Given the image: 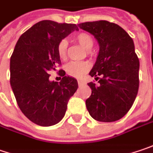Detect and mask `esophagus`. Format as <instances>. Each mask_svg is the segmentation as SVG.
Returning a JSON list of instances; mask_svg holds the SVG:
<instances>
[{"label":"esophagus","mask_w":153,"mask_h":153,"mask_svg":"<svg viewBox=\"0 0 153 153\" xmlns=\"http://www.w3.org/2000/svg\"><path fill=\"white\" fill-rule=\"evenodd\" d=\"M77 82H78V84H79V85H82V84L84 83V82H83L82 80H78L77 81Z\"/></svg>","instance_id":"obj_1"}]
</instances>
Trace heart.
<instances>
[{
  "mask_svg": "<svg viewBox=\"0 0 153 153\" xmlns=\"http://www.w3.org/2000/svg\"><path fill=\"white\" fill-rule=\"evenodd\" d=\"M74 39L81 45L83 48L88 50L89 53L90 49L93 47L94 39L91 35L87 33H79L74 36ZM67 49H68V41L66 39H62L57 45V54L61 60H65L67 57ZM90 69V65L88 62H70L65 66L66 73L72 76L79 78L82 76L85 73Z\"/></svg>",
  "mask_w": 153,
  "mask_h": 153,
  "instance_id": "obj_1",
  "label": "heart"
}]
</instances>
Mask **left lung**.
<instances>
[{"label":"left lung","instance_id":"obj_1","mask_svg":"<svg viewBox=\"0 0 153 153\" xmlns=\"http://www.w3.org/2000/svg\"><path fill=\"white\" fill-rule=\"evenodd\" d=\"M93 35L100 50L89 75L98 80L96 86L88 82L91 96L86 107L98 121L112 122L121 119L131 108L139 90L140 61L133 39L117 24L107 20L77 25Z\"/></svg>","mask_w":153,"mask_h":153}]
</instances>
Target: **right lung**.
Wrapping results in <instances>:
<instances>
[{
  "label": "right lung",
  "mask_w": 153,
  "mask_h": 153,
  "mask_svg": "<svg viewBox=\"0 0 153 153\" xmlns=\"http://www.w3.org/2000/svg\"><path fill=\"white\" fill-rule=\"evenodd\" d=\"M76 24L42 20L19 37L10 58V84L25 116L42 126H53L64 118L70 98L78 88L76 79L60 70L61 81H50L51 71L61 65L57 45Z\"/></svg>",
  "instance_id": "add662e5"
}]
</instances>
